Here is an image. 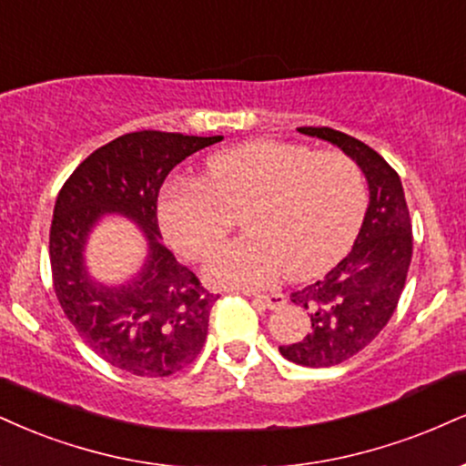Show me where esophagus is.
<instances>
[{
	"mask_svg": "<svg viewBox=\"0 0 466 466\" xmlns=\"http://www.w3.org/2000/svg\"><path fill=\"white\" fill-rule=\"evenodd\" d=\"M256 301H260L262 306L268 308V310H278L287 304V297L282 293H268V295H256Z\"/></svg>",
	"mask_w": 466,
	"mask_h": 466,
	"instance_id": "1",
	"label": "esophagus"
}]
</instances>
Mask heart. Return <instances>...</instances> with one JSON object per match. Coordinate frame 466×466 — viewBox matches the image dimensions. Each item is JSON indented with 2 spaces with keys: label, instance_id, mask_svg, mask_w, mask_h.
<instances>
[{
  "label": "heart",
  "instance_id": "b5f03b06",
  "mask_svg": "<svg viewBox=\"0 0 466 466\" xmlns=\"http://www.w3.org/2000/svg\"><path fill=\"white\" fill-rule=\"evenodd\" d=\"M367 210L362 171L340 151L251 141L206 162L204 182L173 179L158 204L160 228L187 260L204 262L243 218L248 238L206 267L218 289L254 290L279 276L310 278L347 254Z\"/></svg>",
  "mask_w": 466,
  "mask_h": 466
}]
</instances>
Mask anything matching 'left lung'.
<instances>
[{
    "label": "left lung",
    "instance_id": "1",
    "mask_svg": "<svg viewBox=\"0 0 466 466\" xmlns=\"http://www.w3.org/2000/svg\"><path fill=\"white\" fill-rule=\"evenodd\" d=\"M343 149L369 184V208L358 238L323 279L290 293L306 308L310 332L279 354L301 367H334L356 356L393 317L412 258V226L401 179L378 151L332 127H297Z\"/></svg>",
    "mask_w": 466,
    "mask_h": 466
}]
</instances>
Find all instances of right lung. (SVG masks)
<instances>
[{
	"label": "right lung",
	"mask_w": 466,
	"mask_h": 466,
	"mask_svg": "<svg viewBox=\"0 0 466 466\" xmlns=\"http://www.w3.org/2000/svg\"><path fill=\"white\" fill-rule=\"evenodd\" d=\"M223 137L143 130L95 149L60 188L49 229L54 290L77 334L99 358L143 378H167L198 358L208 334L212 295L162 245L158 193L173 167ZM104 214L142 228L148 258L127 283H95L86 240Z\"/></svg>",
	"instance_id": "obj_1"
}]
</instances>
